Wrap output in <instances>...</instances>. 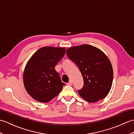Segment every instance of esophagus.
<instances>
[{
    "label": "esophagus",
    "instance_id": "esophagus-1",
    "mask_svg": "<svg viewBox=\"0 0 134 134\" xmlns=\"http://www.w3.org/2000/svg\"><path fill=\"white\" fill-rule=\"evenodd\" d=\"M72 81H70L69 82H68V83H67V85H69V86H71V85H72Z\"/></svg>",
    "mask_w": 134,
    "mask_h": 134
}]
</instances>
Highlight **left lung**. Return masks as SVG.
Here are the masks:
<instances>
[{
    "label": "left lung",
    "mask_w": 134,
    "mask_h": 134,
    "mask_svg": "<svg viewBox=\"0 0 134 134\" xmlns=\"http://www.w3.org/2000/svg\"><path fill=\"white\" fill-rule=\"evenodd\" d=\"M69 58L80 70L83 86L79 94L89 102H97L109 93L113 81L112 64L105 54L98 48L83 44L67 50Z\"/></svg>",
    "instance_id": "8db88e82"
}]
</instances>
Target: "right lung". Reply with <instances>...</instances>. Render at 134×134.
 <instances>
[{"instance_id":"1","label":"right lung","mask_w":134,"mask_h":134,"mask_svg":"<svg viewBox=\"0 0 134 134\" xmlns=\"http://www.w3.org/2000/svg\"><path fill=\"white\" fill-rule=\"evenodd\" d=\"M65 52V48L44 47L36 51L27 63L24 72V86L36 100L47 102L61 92L65 84L55 67Z\"/></svg>"}]
</instances>
